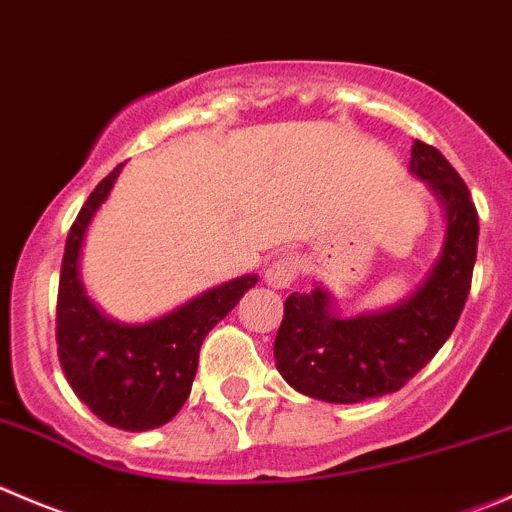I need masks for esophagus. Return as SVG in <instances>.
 Wrapping results in <instances>:
<instances>
[{
    "label": "esophagus",
    "mask_w": 512,
    "mask_h": 512,
    "mask_svg": "<svg viewBox=\"0 0 512 512\" xmlns=\"http://www.w3.org/2000/svg\"><path fill=\"white\" fill-rule=\"evenodd\" d=\"M302 272H305V260H302L297 252H282V255L267 267L265 280L267 285L277 287V290H285V287H290Z\"/></svg>",
    "instance_id": "1"
}]
</instances>
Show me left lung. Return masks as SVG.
<instances>
[{
  "label": "left lung",
  "mask_w": 512,
  "mask_h": 512,
  "mask_svg": "<svg viewBox=\"0 0 512 512\" xmlns=\"http://www.w3.org/2000/svg\"><path fill=\"white\" fill-rule=\"evenodd\" d=\"M410 170L448 210L443 255L425 285L393 310L340 320L320 287L292 292L275 337L277 370L292 388L325 403H360L398 393L455 330L473 282L478 210L468 185L433 145L415 140Z\"/></svg>",
  "instance_id": "left-lung-1"
}]
</instances>
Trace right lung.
<instances>
[{"label":"right lung","instance_id":"right-lung-1","mask_svg":"<svg viewBox=\"0 0 512 512\" xmlns=\"http://www.w3.org/2000/svg\"><path fill=\"white\" fill-rule=\"evenodd\" d=\"M122 165L92 190L64 245L57 292V355L74 395L107 425L152 430L175 418L190 398L202 340L240 302L257 277L207 290L147 325H117L94 310L77 275L89 220L112 190Z\"/></svg>","mask_w":512,"mask_h":512}]
</instances>
